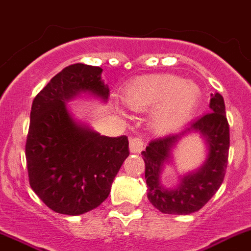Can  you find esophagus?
<instances>
[{"instance_id": "obj_1", "label": "esophagus", "mask_w": 251, "mask_h": 251, "mask_svg": "<svg viewBox=\"0 0 251 251\" xmlns=\"http://www.w3.org/2000/svg\"><path fill=\"white\" fill-rule=\"evenodd\" d=\"M144 150V141L141 137H131L130 139V152L131 153H140Z\"/></svg>"}]
</instances>
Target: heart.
Returning a JSON list of instances; mask_svg holds the SVG:
<instances>
[{
    "mask_svg": "<svg viewBox=\"0 0 251 251\" xmlns=\"http://www.w3.org/2000/svg\"><path fill=\"white\" fill-rule=\"evenodd\" d=\"M202 98L194 81L171 74L140 76L123 90V100L131 110L151 112V125L160 133L184 125L193 116Z\"/></svg>",
    "mask_w": 251,
    "mask_h": 251,
    "instance_id": "heart-1",
    "label": "heart"
}]
</instances>
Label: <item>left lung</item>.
<instances>
[{
    "mask_svg": "<svg viewBox=\"0 0 251 251\" xmlns=\"http://www.w3.org/2000/svg\"><path fill=\"white\" fill-rule=\"evenodd\" d=\"M210 112L197 118L178 133L153 140L141 152L145 161L147 198L165 214H191L200 210L223 183L228 163L229 125L224 99L210 95ZM198 133L206 144V158L197 170L180 175L179 183L168 189L162 183L166 165H174L173 152L182 138Z\"/></svg>",
    "mask_w": 251,
    "mask_h": 251,
    "instance_id": "obj_1",
    "label": "left lung"
}]
</instances>
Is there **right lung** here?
Listing matches in <instances>:
<instances>
[{
    "mask_svg": "<svg viewBox=\"0 0 251 251\" xmlns=\"http://www.w3.org/2000/svg\"><path fill=\"white\" fill-rule=\"evenodd\" d=\"M102 69L73 64L53 76L34 98L25 142L29 184L54 212L80 215L107 198L128 156L126 136L100 135L79 120L67 102L78 98L106 104Z\"/></svg>",
    "mask_w": 251,
    "mask_h": 251,
    "instance_id": "obj_1",
    "label": "right lung"
}]
</instances>
